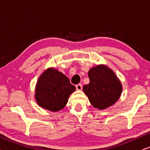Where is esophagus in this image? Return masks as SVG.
Returning <instances> with one entry per match:
<instances>
[{
    "label": "esophagus",
    "instance_id": "esophagus-1",
    "mask_svg": "<svg viewBox=\"0 0 150 150\" xmlns=\"http://www.w3.org/2000/svg\"><path fill=\"white\" fill-rule=\"evenodd\" d=\"M76 89L77 91H81V89H82V85H81V84H77L76 85Z\"/></svg>",
    "mask_w": 150,
    "mask_h": 150
}]
</instances>
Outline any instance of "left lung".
<instances>
[{
  "mask_svg": "<svg viewBox=\"0 0 150 150\" xmlns=\"http://www.w3.org/2000/svg\"><path fill=\"white\" fill-rule=\"evenodd\" d=\"M90 82L83 86V91L93 107L100 110L114 105L122 93V86L114 72L104 64L89 70Z\"/></svg>",
  "mask_w": 150,
  "mask_h": 150,
  "instance_id": "8db88e82",
  "label": "left lung"
}]
</instances>
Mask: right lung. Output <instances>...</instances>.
<instances>
[{"label": "right lung", "instance_id": "add662e5", "mask_svg": "<svg viewBox=\"0 0 150 150\" xmlns=\"http://www.w3.org/2000/svg\"><path fill=\"white\" fill-rule=\"evenodd\" d=\"M75 86L62 72L54 68L45 70L38 79L35 98L38 105L52 112L65 107Z\"/></svg>", "mask_w": 150, "mask_h": 150}]
</instances>
